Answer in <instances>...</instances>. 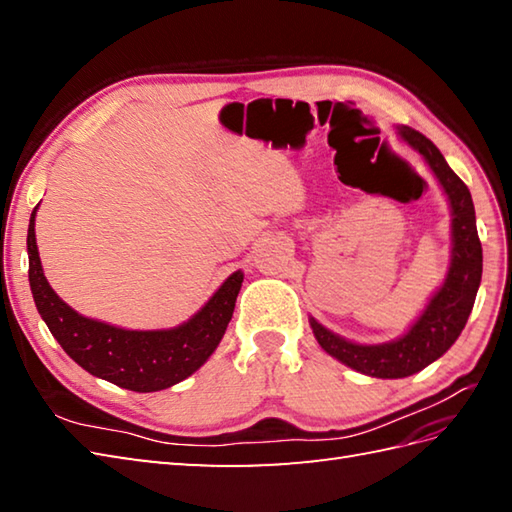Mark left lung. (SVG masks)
I'll list each match as a JSON object with an SVG mask.
<instances>
[{
    "label": "left lung",
    "instance_id": "1",
    "mask_svg": "<svg viewBox=\"0 0 512 512\" xmlns=\"http://www.w3.org/2000/svg\"><path fill=\"white\" fill-rule=\"evenodd\" d=\"M396 136L420 154L449 200L451 259L447 277L433 292L420 317L394 341L356 343L334 334L310 317L314 339L325 352L372 378H405L438 361L462 334L482 281V244L477 237L475 206L469 187L455 176L440 149L429 138L407 125H398Z\"/></svg>",
    "mask_w": 512,
    "mask_h": 512
}]
</instances>
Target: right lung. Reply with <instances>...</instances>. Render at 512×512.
<instances>
[{
    "instance_id": "add662e5",
    "label": "right lung",
    "mask_w": 512,
    "mask_h": 512,
    "mask_svg": "<svg viewBox=\"0 0 512 512\" xmlns=\"http://www.w3.org/2000/svg\"><path fill=\"white\" fill-rule=\"evenodd\" d=\"M28 224V281L48 330L76 365L138 394L178 385L209 361L233 317L244 273L235 270L191 319L165 330H127L70 308L48 284L39 259L35 217Z\"/></svg>"
}]
</instances>
